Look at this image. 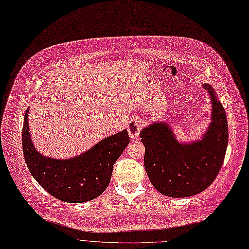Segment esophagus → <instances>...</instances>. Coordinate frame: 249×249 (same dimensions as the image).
<instances>
[{
    "mask_svg": "<svg viewBox=\"0 0 249 249\" xmlns=\"http://www.w3.org/2000/svg\"><path fill=\"white\" fill-rule=\"evenodd\" d=\"M143 126V124L142 121L137 120V119H133L130 122H128L127 124V131L129 133V136L132 140H136L139 138L140 136V132L142 130Z\"/></svg>",
    "mask_w": 249,
    "mask_h": 249,
    "instance_id": "1",
    "label": "esophagus"
}]
</instances>
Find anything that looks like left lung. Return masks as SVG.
<instances>
[{
  "label": "left lung",
  "mask_w": 249,
  "mask_h": 249,
  "mask_svg": "<svg viewBox=\"0 0 249 249\" xmlns=\"http://www.w3.org/2000/svg\"><path fill=\"white\" fill-rule=\"evenodd\" d=\"M212 98V122L202 139L178 142L166 123L144 127L140 137L144 144V168L151 184L163 196L188 197L206 189L222 166L228 143L226 113L213 88L203 84Z\"/></svg>",
  "instance_id": "left-lung-1"
}]
</instances>
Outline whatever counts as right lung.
Returning a JSON list of instances; mask_svg holds the SVG:
<instances>
[{
  "instance_id": "add662e5",
  "label": "right lung",
  "mask_w": 249,
  "mask_h": 249,
  "mask_svg": "<svg viewBox=\"0 0 249 249\" xmlns=\"http://www.w3.org/2000/svg\"><path fill=\"white\" fill-rule=\"evenodd\" d=\"M129 142L126 129L104 139L84 154L69 160L47 158L35 148L29 130V108L25 113L22 144L33 178L53 197L81 203L100 196L107 189L114 162Z\"/></svg>"
}]
</instances>
